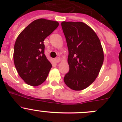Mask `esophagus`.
Returning a JSON list of instances; mask_svg holds the SVG:
<instances>
[{
	"label": "esophagus",
	"mask_w": 122,
	"mask_h": 122,
	"mask_svg": "<svg viewBox=\"0 0 122 122\" xmlns=\"http://www.w3.org/2000/svg\"><path fill=\"white\" fill-rule=\"evenodd\" d=\"M54 61H55V62H60V61H61V59H60L59 57H58V58H56L54 59Z\"/></svg>",
	"instance_id": "obj_1"
}]
</instances>
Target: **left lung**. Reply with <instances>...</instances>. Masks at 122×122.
<instances>
[{"instance_id": "left-lung-1", "label": "left lung", "mask_w": 122, "mask_h": 122, "mask_svg": "<svg viewBox=\"0 0 122 122\" xmlns=\"http://www.w3.org/2000/svg\"><path fill=\"white\" fill-rule=\"evenodd\" d=\"M68 49V73L64 83L75 91L84 90L99 75L104 61L100 41L95 32L81 22L61 23Z\"/></svg>"}]
</instances>
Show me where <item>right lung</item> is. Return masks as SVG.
I'll return each instance as SVG.
<instances>
[{"mask_svg": "<svg viewBox=\"0 0 122 122\" xmlns=\"http://www.w3.org/2000/svg\"><path fill=\"white\" fill-rule=\"evenodd\" d=\"M58 25L57 21L36 19L17 38L13 61L18 74L27 84L35 87L46 80L52 65L44 54V41Z\"/></svg>", "mask_w": 122, "mask_h": 122, "instance_id": "1", "label": "right lung"}]
</instances>
